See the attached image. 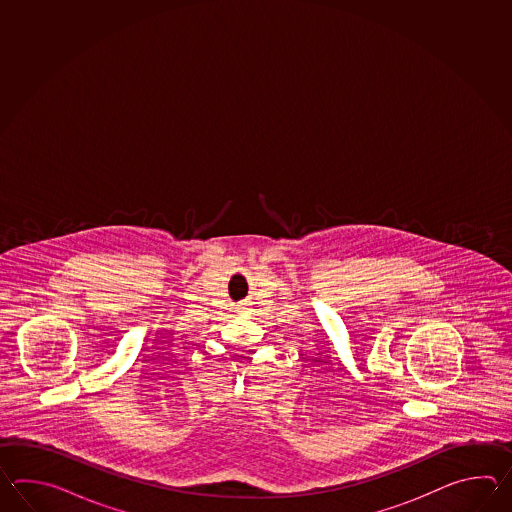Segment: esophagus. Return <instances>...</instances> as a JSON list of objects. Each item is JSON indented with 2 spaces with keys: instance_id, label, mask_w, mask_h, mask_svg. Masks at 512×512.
Returning a JSON list of instances; mask_svg holds the SVG:
<instances>
[{
  "instance_id": "obj_1",
  "label": "esophagus",
  "mask_w": 512,
  "mask_h": 512,
  "mask_svg": "<svg viewBox=\"0 0 512 512\" xmlns=\"http://www.w3.org/2000/svg\"><path fill=\"white\" fill-rule=\"evenodd\" d=\"M245 309H247V307H245V305H243V304L238 305V313H243V311H245Z\"/></svg>"
}]
</instances>
